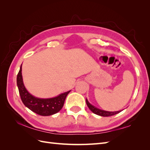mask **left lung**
<instances>
[{
  "label": "left lung",
  "instance_id": "left-lung-1",
  "mask_svg": "<svg viewBox=\"0 0 150 150\" xmlns=\"http://www.w3.org/2000/svg\"><path fill=\"white\" fill-rule=\"evenodd\" d=\"M86 104H87V105H88V108H89V110L93 112H94V114H96V115H99V116H104V117L116 115V114H117V113H119V112H120L121 111V110L117 111H104V110H101V109H99V108H96V106L92 105V104L88 101L87 98L86 99Z\"/></svg>",
  "mask_w": 150,
  "mask_h": 150
}]
</instances>
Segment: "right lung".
Returning a JSON list of instances; mask_svg holds the SVG:
<instances>
[{
  "label": "right lung",
  "instance_id": "1",
  "mask_svg": "<svg viewBox=\"0 0 150 150\" xmlns=\"http://www.w3.org/2000/svg\"><path fill=\"white\" fill-rule=\"evenodd\" d=\"M17 85L21 100L29 110L41 116H51L59 111L64 105L67 94L71 91L61 93L50 98H40L32 95L26 89L22 75V64L17 76Z\"/></svg>",
  "mask_w": 150,
  "mask_h": 150
}]
</instances>
